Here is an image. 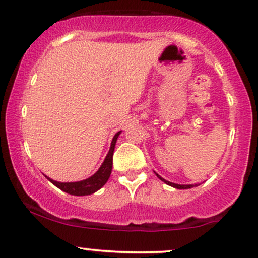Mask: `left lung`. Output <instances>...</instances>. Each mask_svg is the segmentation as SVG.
I'll list each match as a JSON object with an SVG mask.
<instances>
[{
    "instance_id": "obj_1",
    "label": "left lung",
    "mask_w": 258,
    "mask_h": 258,
    "mask_svg": "<svg viewBox=\"0 0 258 258\" xmlns=\"http://www.w3.org/2000/svg\"><path fill=\"white\" fill-rule=\"evenodd\" d=\"M157 176H159V178L162 180V181H164L166 182L167 185H169V186H173V187H175V188H180V190H185V188H191V187H194V185H179V184H174V182H170V181H167V180H164L163 178H161V176L159 175V174H156Z\"/></svg>"
}]
</instances>
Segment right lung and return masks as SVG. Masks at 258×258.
Masks as SVG:
<instances>
[{
	"label": "right lung",
	"mask_w": 258,
	"mask_h": 258,
	"mask_svg": "<svg viewBox=\"0 0 258 258\" xmlns=\"http://www.w3.org/2000/svg\"><path fill=\"white\" fill-rule=\"evenodd\" d=\"M121 133L117 132L115 136H114L113 141H111V145L109 149V153H108L107 157H105L104 162L102 163V166L99 167V169L95 173L94 175L90 176V178L82 180V181L77 182H58L55 181L50 178L49 181L52 182L56 187L60 188L63 192H67V194L73 195V196H88V195L94 194V192L98 191L99 188L103 186L105 182L109 179L110 173H111V167H113V154H114V148H115L117 137Z\"/></svg>",
	"instance_id": "right-lung-1"
}]
</instances>
